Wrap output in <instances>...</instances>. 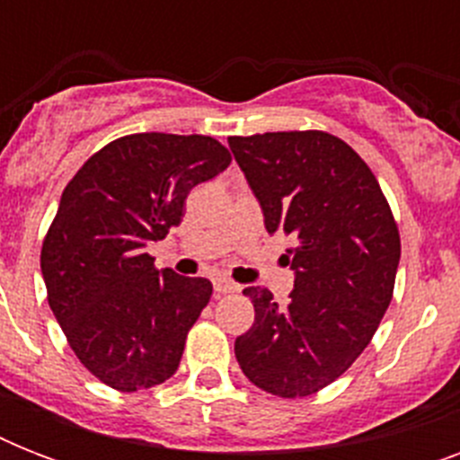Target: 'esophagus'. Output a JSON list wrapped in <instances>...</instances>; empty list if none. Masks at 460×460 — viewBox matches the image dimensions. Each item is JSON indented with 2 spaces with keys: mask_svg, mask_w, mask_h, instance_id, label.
Returning a JSON list of instances; mask_svg holds the SVG:
<instances>
[{
  "mask_svg": "<svg viewBox=\"0 0 460 460\" xmlns=\"http://www.w3.org/2000/svg\"><path fill=\"white\" fill-rule=\"evenodd\" d=\"M215 291L219 296L234 294V291H238V287H236V284H234V281H229V279H215Z\"/></svg>",
  "mask_w": 460,
  "mask_h": 460,
  "instance_id": "esophagus-1",
  "label": "esophagus"
}]
</instances>
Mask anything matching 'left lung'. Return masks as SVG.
Returning <instances> with one entry per match:
<instances>
[{
    "label": "left lung",
    "mask_w": 460,
    "mask_h": 460,
    "mask_svg": "<svg viewBox=\"0 0 460 460\" xmlns=\"http://www.w3.org/2000/svg\"><path fill=\"white\" fill-rule=\"evenodd\" d=\"M229 147L267 231L296 238L284 255L296 272L291 301L243 291L255 322L234 343L236 360L262 392L310 396L341 377L377 332L399 270V226L370 166L332 133L231 136Z\"/></svg>",
    "instance_id": "obj_1"
}]
</instances>
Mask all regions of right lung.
<instances>
[{"label": "right lung", "mask_w": 460, "mask_h": 460, "mask_svg": "<svg viewBox=\"0 0 460 460\" xmlns=\"http://www.w3.org/2000/svg\"><path fill=\"white\" fill-rule=\"evenodd\" d=\"M229 164L209 136L133 133L64 188L40 252L47 301L75 358L111 389H150L179 370L212 284L157 270L146 248L179 226L188 193Z\"/></svg>", "instance_id": "right-lung-1"}]
</instances>
